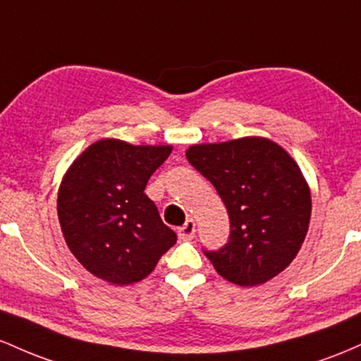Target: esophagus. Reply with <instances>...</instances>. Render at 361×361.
<instances>
[{
    "label": "esophagus",
    "instance_id": "obj_1",
    "mask_svg": "<svg viewBox=\"0 0 361 361\" xmlns=\"http://www.w3.org/2000/svg\"><path fill=\"white\" fill-rule=\"evenodd\" d=\"M177 233H179V237L182 240H191L194 237V233H196V224H194L192 218H189L188 221H185L184 225L180 226L179 230H177Z\"/></svg>",
    "mask_w": 361,
    "mask_h": 361
}]
</instances>
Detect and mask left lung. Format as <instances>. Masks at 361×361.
<instances>
[{"label":"left lung","instance_id":"obj_1","mask_svg":"<svg viewBox=\"0 0 361 361\" xmlns=\"http://www.w3.org/2000/svg\"><path fill=\"white\" fill-rule=\"evenodd\" d=\"M185 157L228 212V242L204 250L216 273L238 286H256L288 268L312 212L309 184L288 152L266 137L247 136L192 145Z\"/></svg>","mask_w":361,"mask_h":361}]
</instances>
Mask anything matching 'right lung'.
Wrapping results in <instances>:
<instances>
[{
	"label": "right lung",
	"instance_id": "add662e5",
	"mask_svg": "<svg viewBox=\"0 0 361 361\" xmlns=\"http://www.w3.org/2000/svg\"><path fill=\"white\" fill-rule=\"evenodd\" d=\"M170 145L99 140L64 173L58 218L64 240L85 269L112 285L141 281L177 242L145 194Z\"/></svg>",
	"mask_w": 361,
	"mask_h": 361
}]
</instances>
